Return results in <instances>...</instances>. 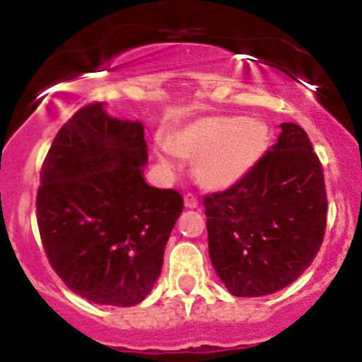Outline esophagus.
<instances>
[{
  "label": "esophagus",
  "mask_w": 362,
  "mask_h": 362,
  "mask_svg": "<svg viewBox=\"0 0 362 362\" xmlns=\"http://www.w3.org/2000/svg\"><path fill=\"white\" fill-rule=\"evenodd\" d=\"M184 202H185V207H189V209H195V207L199 206L197 197H195L194 194H187L184 197Z\"/></svg>",
  "instance_id": "obj_1"
}]
</instances>
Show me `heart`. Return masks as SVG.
<instances>
[{
  "label": "heart",
  "instance_id": "heart-1",
  "mask_svg": "<svg viewBox=\"0 0 362 362\" xmlns=\"http://www.w3.org/2000/svg\"><path fill=\"white\" fill-rule=\"evenodd\" d=\"M271 143V129L264 120L231 117H206L168 136L160 148L163 163L182 156L194 160L201 184L223 189L235 184L260 161Z\"/></svg>",
  "mask_w": 362,
  "mask_h": 362
}]
</instances>
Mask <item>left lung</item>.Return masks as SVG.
I'll return each instance as SVG.
<instances>
[{
    "mask_svg": "<svg viewBox=\"0 0 362 362\" xmlns=\"http://www.w3.org/2000/svg\"><path fill=\"white\" fill-rule=\"evenodd\" d=\"M250 172L204 195L209 257L233 296L272 294L294 282L322 247L327 190L320 158L298 124Z\"/></svg>",
    "mask_w": 362,
    "mask_h": 362,
    "instance_id": "1",
    "label": "left lung"
}]
</instances>
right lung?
Returning <instances> with one entry per match:
<instances>
[{
	"label": "right lung",
	"instance_id": "1",
	"mask_svg": "<svg viewBox=\"0 0 362 362\" xmlns=\"http://www.w3.org/2000/svg\"><path fill=\"white\" fill-rule=\"evenodd\" d=\"M146 161L143 124L109 117L100 102L74 112L45 156L35 201L44 252L88 301L138 305L160 277L184 199L149 187Z\"/></svg>",
	"mask_w": 362,
	"mask_h": 362
}]
</instances>
